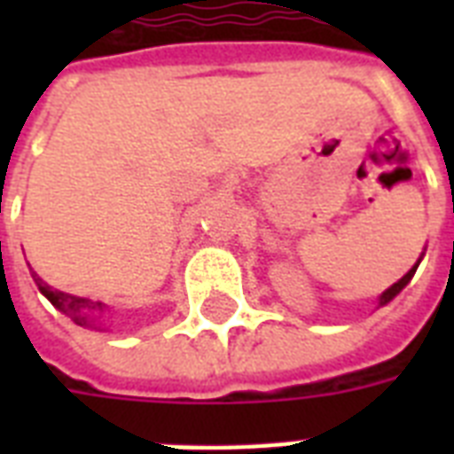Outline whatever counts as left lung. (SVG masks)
<instances>
[{"mask_svg":"<svg viewBox=\"0 0 454 454\" xmlns=\"http://www.w3.org/2000/svg\"><path fill=\"white\" fill-rule=\"evenodd\" d=\"M419 262H422V256H419V259H417V263H415V266H412V269H410L408 273H405V276H403L401 280H398V283H394V285H391V287H388L387 292H381V297H380V306H387V303L391 301V299H394L395 294H401V290H403V287H405V285H408L410 280H412V276H415V270H417V266H419Z\"/></svg>","mask_w":454,"mask_h":454,"instance_id":"8db88e82","label":"left lung"}]
</instances>
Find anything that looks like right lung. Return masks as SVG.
Segmentation results:
<instances>
[{
	"label": "right lung",
	"mask_w": 454,
	"mask_h": 454,
	"mask_svg": "<svg viewBox=\"0 0 454 454\" xmlns=\"http://www.w3.org/2000/svg\"><path fill=\"white\" fill-rule=\"evenodd\" d=\"M32 278H35L39 292H42L63 316L70 317L74 325L89 327V330H108L110 323H113L108 316V306L103 301H91V299L74 297V294H67V292L53 290V287H49L42 278H37V273H32Z\"/></svg>",
	"instance_id": "add662e5"
}]
</instances>
